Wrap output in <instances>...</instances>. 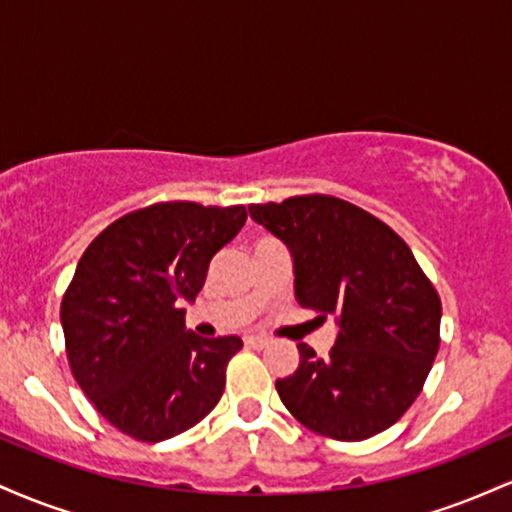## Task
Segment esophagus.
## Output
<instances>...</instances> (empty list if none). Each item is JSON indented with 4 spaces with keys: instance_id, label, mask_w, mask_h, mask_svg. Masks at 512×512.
<instances>
[{
    "instance_id": "esophagus-1",
    "label": "esophagus",
    "mask_w": 512,
    "mask_h": 512,
    "mask_svg": "<svg viewBox=\"0 0 512 512\" xmlns=\"http://www.w3.org/2000/svg\"><path fill=\"white\" fill-rule=\"evenodd\" d=\"M267 342L269 339L262 337V334H248V337H245V344L252 346V349H262V346H267Z\"/></svg>"
}]
</instances>
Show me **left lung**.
<instances>
[{
  "label": "left lung",
  "instance_id": "obj_1",
  "mask_svg": "<svg viewBox=\"0 0 512 512\" xmlns=\"http://www.w3.org/2000/svg\"><path fill=\"white\" fill-rule=\"evenodd\" d=\"M248 211L289 248L296 301L334 315L339 327L330 356L298 344L296 373L276 380L284 407L337 440L390 428L419 397L440 344V298L409 245L373 214L330 195Z\"/></svg>",
  "mask_w": 512,
  "mask_h": 512
}]
</instances>
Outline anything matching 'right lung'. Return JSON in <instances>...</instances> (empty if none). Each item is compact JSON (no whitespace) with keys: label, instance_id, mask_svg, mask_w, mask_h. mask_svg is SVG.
I'll return each instance as SVG.
<instances>
[{"label":"right lung","instance_id":"1","mask_svg":"<svg viewBox=\"0 0 512 512\" xmlns=\"http://www.w3.org/2000/svg\"><path fill=\"white\" fill-rule=\"evenodd\" d=\"M245 207L154 204L88 245L62 298L72 373L117 431L161 443L219 404L240 337L185 330L209 264L243 228Z\"/></svg>","mask_w":512,"mask_h":512}]
</instances>
